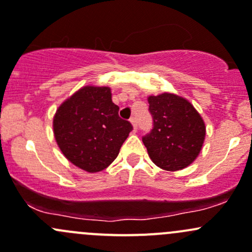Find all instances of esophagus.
I'll return each mask as SVG.
<instances>
[{"label": "esophagus", "instance_id": "1", "mask_svg": "<svg viewBox=\"0 0 252 252\" xmlns=\"http://www.w3.org/2000/svg\"><path fill=\"white\" fill-rule=\"evenodd\" d=\"M130 123H131V126H133L134 131H136V126H136V119L134 118V117H133V118H130Z\"/></svg>", "mask_w": 252, "mask_h": 252}]
</instances>
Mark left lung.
Segmentation results:
<instances>
[{
    "label": "left lung",
    "instance_id": "1",
    "mask_svg": "<svg viewBox=\"0 0 252 252\" xmlns=\"http://www.w3.org/2000/svg\"><path fill=\"white\" fill-rule=\"evenodd\" d=\"M147 101L154 128L142 138V142L150 158L164 171L187 168L196 159L204 145V119L187 98L175 94L151 95Z\"/></svg>",
    "mask_w": 252,
    "mask_h": 252
}]
</instances>
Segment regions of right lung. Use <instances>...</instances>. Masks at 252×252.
I'll return each instance as SVG.
<instances>
[{"instance_id": "obj_1", "label": "right lung", "mask_w": 252, "mask_h": 252, "mask_svg": "<svg viewBox=\"0 0 252 252\" xmlns=\"http://www.w3.org/2000/svg\"><path fill=\"white\" fill-rule=\"evenodd\" d=\"M118 111L108 86H83L61 103L53 134L65 158L89 173L107 168L133 130Z\"/></svg>"}]
</instances>
